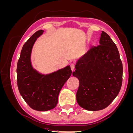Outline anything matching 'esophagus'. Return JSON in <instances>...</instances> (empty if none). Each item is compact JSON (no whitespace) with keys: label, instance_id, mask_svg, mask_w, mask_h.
<instances>
[{"label":"esophagus","instance_id":"esophagus-1","mask_svg":"<svg viewBox=\"0 0 133 133\" xmlns=\"http://www.w3.org/2000/svg\"><path fill=\"white\" fill-rule=\"evenodd\" d=\"M70 68H71V70H72V71H73L74 70V69H75V65L74 64H71L70 65Z\"/></svg>","mask_w":133,"mask_h":133}]
</instances>
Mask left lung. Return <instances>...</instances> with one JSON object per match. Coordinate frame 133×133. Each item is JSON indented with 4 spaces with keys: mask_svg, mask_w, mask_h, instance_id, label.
<instances>
[{
    "mask_svg": "<svg viewBox=\"0 0 133 133\" xmlns=\"http://www.w3.org/2000/svg\"><path fill=\"white\" fill-rule=\"evenodd\" d=\"M73 75L79 80L76 101L90 111L105 109L121 89L123 65L118 48L102 31L99 45L92 46L76 63Z\"/></svg>",
    "mask_w": 133,
    "mask_h": 133,
    "instance_id": "obj_1",
    "label": "left lung"
}]
</instances>
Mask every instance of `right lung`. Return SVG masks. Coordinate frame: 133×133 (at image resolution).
<instances>
[{
    "label": "right lung",
    "instance_id": "right-lung-1",
    "mask_svg": "<svg viewBox=\"0 0 133 133\" xmlns=\"http://www.w3.org/2000/svg\"><path fill=\"white\" fill-rule=\"evenodd\" d=\"M43 32V30L35 32L24 44L17 68L20 94L31 108L41 111L57 106L60 91L72 73L70 65L48 74L39 73L32 66V48Z\"/></svg>",
    "mask_w": 133,
    "mask_h": 133
}]
</instances>
